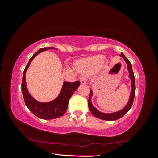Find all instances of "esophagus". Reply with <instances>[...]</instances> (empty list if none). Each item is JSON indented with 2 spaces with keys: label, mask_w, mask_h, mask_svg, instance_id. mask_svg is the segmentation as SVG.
Segmentation results:
<instances>
[{
  "label": "esophagus",
  "mask_w": 158,
  "mask_h": 158,
  "mask_svg": "<svg viewBox=\"0 0 158 158\" xmlns=\"http://www.w3.org/2000/svg\"><path fill=\"white\" fill-rule=\"evenodd\" d=\"M80 83H81V84H86V79L84 77H81L80 78Z\"/></svg>",
  "instance_id": "1"
}]
</instances>
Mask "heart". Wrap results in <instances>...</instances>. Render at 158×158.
<instances>
[{
	"instance_id": "b5f03b06",
	"label": "heart",
	"mask_w": 158,
	"mask_h": 158,
	"mask_svg": "<svg viewBox=\"0 0 158 158\" xmlns=\"http://www.w3.org/2000/svg\"><path fill=\"white\" fill-rule=\"evenodd\" d=\"M105 58L103 56H95L84 61L79 65L80 69L84 73H93L102 68Z\"/></svg>"
}]
</instances>
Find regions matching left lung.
Wrapping results in <instances>:
<instances>
[{
    "instance_id": "left-lung-1",
    "label": "left lung",
    "mask_w": 158,
    "mask_h": 158,
    "mask_svg": "<svg viewBox=\"0 0 158 158\" xmlns=\"http://www.w3.org/2000/svg\"><path fill=\"white\" fill-rule=\"evenodd\" d=\"M120 56L123 58L124 60L125 61V63L127 64V70L128 73H129V78L131 80V92H130V98L129 100H128V102L127 103V105H125L123 108L121 110L116 111V112H113V113H109V114H106V113H103V112H101L98 110V109H96L94 106H93L92 101H91V98L92 96L93 95V90L90 89V96H89V109L91 113L93 114V116H95L96 118H98L102 119V120H105V121H116V120H118L119 118H121L123 116H124L125 114H127L128 111H129L130 109H131L132 106V103L134 101V98H135V75H134L133 71H132V64L130 63L129 60L125 56L124 54L123 53H121L120 54Z\"/></svg>"
}]
</instances>
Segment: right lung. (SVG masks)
Returning a JSON list of instances; mask_svg holds the SVG:
<instances>
[{
    "label": "right lung",
    "instance_id": "add662e5",
    "mask_svg": "<svg viewBox=\"0 0 158 158\" xmlns=\"http://www.w3.org/2000/svg\"><path fill=\"white\" fill-rule=\"evenodd\" d=\"M50 49H55V47H49L41 48L35 54H33V56L29 60L28 65H26L24 71H23L22 84H21V91H22L23 97L24 99L26 106L37 117L44 120L55 119L62 116L65 113L67 108H68L69 98H71L74 92L80 85V82L79 81H76L73 83L64 81L62 89H61L58 97L54 100L47 102H41L36 100L33 97H32V95L28 92L27 87H26V70L28 69L32 60L37 55H38L40 53L44 52V51H47Z\"/></svg>",
    "mask_w": 158,
    "mask_h": 158
}]
</instances>
